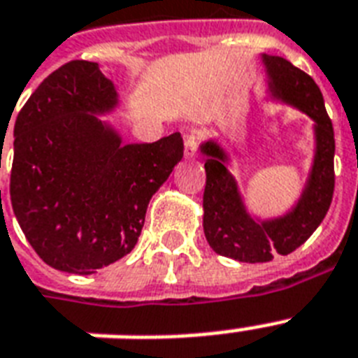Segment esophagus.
<instances>
[{"instance_id": "obj_1", "label": "esophagus", "mask_w": 358, "mask_h": 358, "mask_svg": "<svg viewBox=\"0 0 358 358\" xmlns=\"http://www.w3.org/2000/svg\"><path fill=\"white\" fill-rule=\"evenodd\" d=\"M196 150H199V135L187 134L185 135V143H184L185 157H195Z\"/></svg>"}]
</instances>
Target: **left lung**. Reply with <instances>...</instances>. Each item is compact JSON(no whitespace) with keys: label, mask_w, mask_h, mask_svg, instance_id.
I'll use <instances>...</instances> for the list:
<instances>
[{"label":"left lung","mask_w":358,"mask_h":358,"mask_svg":"<svg viewBox=\"0 0 358 358\" xmlns=\"http://www.w3.org/2000/svg\"><path fill=\"white\" fill-rule=\"evenodd\" d=\"M264 63L273 94L294 103L316 122V157L297 206L280 219L255 221L245 212L238 185L224 167L223 148L213 141L202 145L206 156L202 206L208 243L217 255L249 264L269 262L277 252L289 255L301 247L327 215L334 193V129L320 87L286 59L264 55Z\"/></svg>","instance_id":"1"}]
</instances>
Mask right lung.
I'll list each match as a JSON object with an SVG mask.
<instances>
[{"label": "right lung", "mask_w": 358, "mask_h": 358, "mask_svg": "<svg viewBox=\"0 0 358 358\" xmlns=\"http://www.w3.org/2000/svg\"><path fill=\"white\" fill-rule=\"evenodd\" d=\"M115 106L117 91L98 64L70 61L36 87L14 122V215L59 271L89 275L131 252L152 195L184 157L178 131L122 145L91 115Z\"/></svg>", "instance_id": "add662e5"}]
</instances>
